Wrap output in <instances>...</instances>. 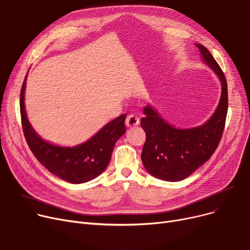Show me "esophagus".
<instances>
[{"label":"esophagus","instance_id":"obj_1","mask_svg":"<svg viewBox=\"0 0 250 250\" xmlns=\"http://www.w3.org/2000/svg\"><path fill=\"white\" fill-rule=\"evenodd\" d=\"M139 124V119L135 115H129L126 119V125L128 127H135Z\"/></svg>","mask_w":250,"mask_h":250}]
</instances>
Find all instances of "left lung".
Masks as SVG:
<instances>
[{
	"label": "left lung",
	"instance_id": "8db88e82",
	"mask_svg": "<svg viewBox=\"0 0 250 250\" xmlns=\"http://www.w3.org/2000/svg\"><path fill=\"white\" fill-rule=\"evenodd\" d=\"M201 57L222 83L218 108L204 125L191 129H177L166 122L148 104L140 125L146 139L142 147L141 161L153 177L165 181H181L205 164L217 149L228 112L227 80L221 67L203 44H196Z\"/></svg>",
	"mask_w": 250,
	"mask_h": 250
}]
</instances>
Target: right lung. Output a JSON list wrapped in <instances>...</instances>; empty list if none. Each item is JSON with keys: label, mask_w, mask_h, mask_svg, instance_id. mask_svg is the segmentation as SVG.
Returning <instances> with one entry per match:
<instances>
[{"label": "right lung", "mask_w": 250, "mask_h": 250, "mask_svg": "<svg viewBox=\"0 0 250 250\" xmlns=\"http://www.w3.org/2000/svg\"><path fill=\"white\" fill-rule=\"evenodd\" d=\"M26 77L20 92V114L23 133L34 157L52 174L69 183H84L101 175L110 163L116 141L126 132V114L104 126L84 144L73 147L54 146L35 133L28 121L24 106Z\"/></svg>", "instance_id": "right-lung-1"}]
</instances>
